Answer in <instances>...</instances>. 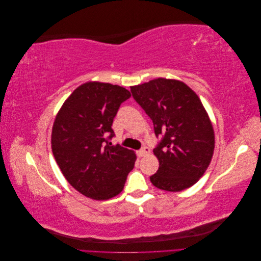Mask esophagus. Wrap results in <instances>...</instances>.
Wrapping results in <instances>:
<instances>
[{"instance_id": "1", "label": "esophagus", "mask_w": 261, "mask_h": 261, "mask_svg": "<svg viewBox=\"0 0 261 261\" xmlns=\"http://www.w3.org/2000/svg\"><path fill=\"white\" fill-rule=\"evenodd\" d=\"M149 152H150V149H149L148 147H144L143 149H140L139 151H137V154H138L139 158H141V156H145V155L148 154Z\"/></svg>"}]
</instances>
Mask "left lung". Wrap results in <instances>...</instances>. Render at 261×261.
<instances>
[{
    "label": "left lung",
    "instance_id": "8db88e82",
    "mask_svg": "<svg viewBox=\"0 0 261 261\" xmlns=\"http://www.w3.org/2000/svg\"><path fill=\"white\" fill-rule=\"evenodd\" d=\"M130 91L152 120L155 135H163L153 149L159 169L150 176L152 185L168 192L193 186L215 150V130L199 97L185 83L161 77L132 86Z\"/></svg>",
    "mask_w": 261,
    "mask_h": 261
}]
</instances>
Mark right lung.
Returning <instances> with one entry per match:
<instances>
[{"instance_id": "add662e5", "label": "right lung", "mask_w": 261, "mask_h": 261, "mask_svg": "<svg viewBox=\"0 0 261 261\" xmlns=\"http://www.w3.org/2000/svg\"><path fill=\"white\" fill-rule=\"evenodd\" d=\"M130 92L101 82L81 85L64 101L55 116L51 147L59 168L77 192L94 200L120 194L133 170L136 153L112 146V123Z\"/></svg>"}]
</instances>
